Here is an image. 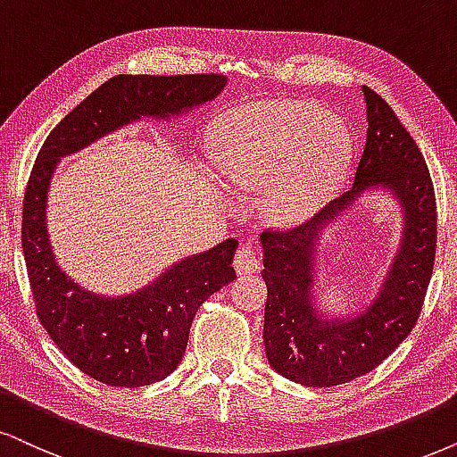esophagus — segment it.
Here are the masks:
<instances>
[{"instance_id": "1", "label": "esophagus", "mask_w": 457, "mask_h": 457, "mask_svg": "<svg viewBox=\"0 0 457 457\" xmlns=\"http://www.w3.org/2000/svg\"><path fill=\"white\" fill-rule=\"evenodd\" d=\"M234 268L238 274H253V271L259 270V259L251 245H242L238 251H236Z\"/></svg>"}]
</instances>
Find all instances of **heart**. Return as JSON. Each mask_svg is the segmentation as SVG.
<instances>
[{"mask_svg":"<svg viewBox=\"0 0 457 457\" xmlns=\"http://www.w3.org/2000/svg\"><path fill=\"white\" fill-rule=\"evenodd\" d=\"M350 132L314 103L278 101L236 109L219 124L212 158L240 192L271 189V212L302 221L339 186L350 166Z\"/></svg>","mask_w":457,"mask_h":457,"instance_id":"heart-1","label":"heart"}]
</instances>
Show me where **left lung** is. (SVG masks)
Listing matches in <instances>:
<instances>
[{
    "mask_svg": "<svg viewBox=\"0 0 457 457\" xmlns=\"http://www.w3.org/2000/svg\"><path fill=\"white\" fill-rule=\"evenodd\" d=\"M362 95L367 141L352 187L310 221L262 234L265 356L282 378L308 388L352 382L382 365L418 322L435 268L436 202L424 155L378 92L362 86ZM371 187L397 198L406 221L403 240L374 303L362 315L328 321L313 305L311 291L315 245L321 229Z\"/></svg>",
    "mask_w": 457,
    "mask_h": 457,
    "instance_id": "left-lung-1",
    "label": "left lung"
}]
</instances>
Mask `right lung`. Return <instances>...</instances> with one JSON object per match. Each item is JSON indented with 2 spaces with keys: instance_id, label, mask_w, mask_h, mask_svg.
Masks as SVG:
<instances>
[{
  "instance_id": "right-lung-1",
  "label": "right lung",
  "mask_w": 457,
  "mask_h": 457,
  "mask_svg": "<svg viewBox=\"0 0 457 457\" xmlns=\"http://www.w3.org/2000/svg\"><path fill=\"white\" fill-rule=\"evenodd\" d=\"M228 78L115 75L56 124L39 149L22 202V253L37 319L79 371L115 388H138L175 371L187 348L195 312L236 278L238 242L186 257L158 280L122 297L84 291L56 263L46 228V198L62 155L75 154L120 126L145 118L169 120L212 101Z\"/></svg>"
}]
</instances>
